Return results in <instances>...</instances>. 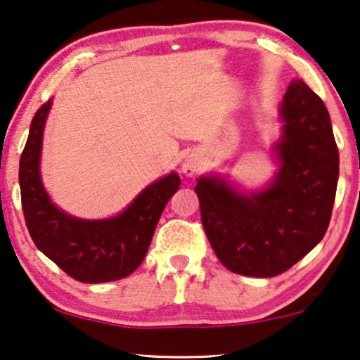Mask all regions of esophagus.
<instances>
[{"instance_id": "obj_1", "label": "esophagus", "mask_w": 360, "mask_h": 360, "mask_svg": "<svg viewBox=\"0 0 360 360\" xmlns=\"http://www.w3.org/2000/svg\"><path fill=\"white\" fill-rule=\"evenodd\" d=\"M199 169V158L195 155H189L182 163V173H184L187 178H192Z\"/></svg>"}]
</instances>
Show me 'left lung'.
<instances>
[{
    "label": "left lung",
    "instance_id": "left-lung-1",
    "mask_svg": "<svg viewBox=\"0 0 360 360\" xmlns=\"http://www.w3.org/2000/svg\"><path fill=\"white\" fill-rule=\"evenodd\" d=\"M279 114V169L269 184L246 192L221 174H209L194 187L217 257L241 276L282 274L323 240L330 225L339 153L326 105L302 79H293Z\"/></svg>",
    "mask_w": 360,
    "mask_h": 360
}]
</instances>
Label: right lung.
<instances>
[{
  "mask_svg": "<svg viewBox=\"0 0 360 360\" xmlns=\"http://www.w3.org/2000/svg\"><path fill=\"white\" fill-rule=\"evenodd\" d=\"M52 108L49 99L30 122L19 161L22 212L35 246L75 281L103 283L130 276L145 259L166 204L179 189L176 173L146 186L119 215L84 220L58 209L40 176L44 127Z\"/></svg>",
  "mask_w": 360,
  "mask_h": 360,
  "instance_id": "right-lung-1",
  "label": "right lung"
}]
</instances>
